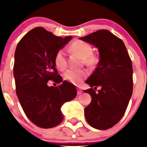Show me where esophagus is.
Wrapping results in <instances>:
<instances>
[{
  "label": "esophagus",
  "mask_w": 147,
  "mask_h": 147,
  "mask_svg": "<svg viewBox=\"0 0 147 147\" xmlns=\"http://www.w3.org/2000/svg\"><path fill=\"white\" fill-rule=\"evenodd\" d=\"M77 91L78 95H80V94H81L82 93V90L81 89H80V88H77Z\"/></svg>",
  "instance_id": "34e87169"
}]
</instances>
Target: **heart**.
<instances>
[{
    "label": "heart",
    "instance_id": "obj_1",
    "mask_svg": "<svg viewBox=\"0 0 147 147\" xmlns=\"http://www.w3.org/2000/svg\"><path fill=\"white\" fill-rule=\"evenodd\" d=\"M69 50L81 56L85 65L94 67L99 63L100 59L97 54L93 53L92 45L81 40H75L69 46ZM55 64L58 69L63 70L67 67V59L65 51L60 49L56 53L54 58ZM88 76L85 69H68L64 74V79L74 84H80Z\"/></svg>",
    "mask_w": 147,
    "mask_h": 147
}]
</instances>
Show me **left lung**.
<instances>
[{
	"instance_id": "left-lung-1",
	"label": "left lung",
	"mask_w": 147,
	"mask_h": 147,
	"mask_svg": "<svg viewBox=\"0 0 147 147\" xmlns=\"http://www.w3.org/2000/svg\"><path fill=\"white\" fill-rule=\"evenodd\" d=\"M80 39L95 45L100 52L98 67L86 81L94 89L84 91L92 96L84 109L86 120L96 129H108L123 117L131 98V59L122 40L108 30H98ZM98 87L101 89L97 92Z\"/></svg>"
}]
</instances>
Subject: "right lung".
Wrapping results in <instances>:
<instances>
[{
  "instance_id": "right-lung-1",
  "label": "right lung",
  "mask_w": 147,
  "mask_h": 147,
  "mask_svg": "<svg viewBox=\"0 0 147 147\" xmlns=\"http://www.w3.org/2000/svg\"><path fill=\"white\" fill-rule=\"evenodd\" d=\"M72 38L63 39L43 27H36L18 43L13 73L16 93L27 117L43 128L57 126L63 119L61 108L77 95L75 86L63 81L56 87L47 82H61L54 58L57 52Z\"/></svg>"
}]
</instances>
